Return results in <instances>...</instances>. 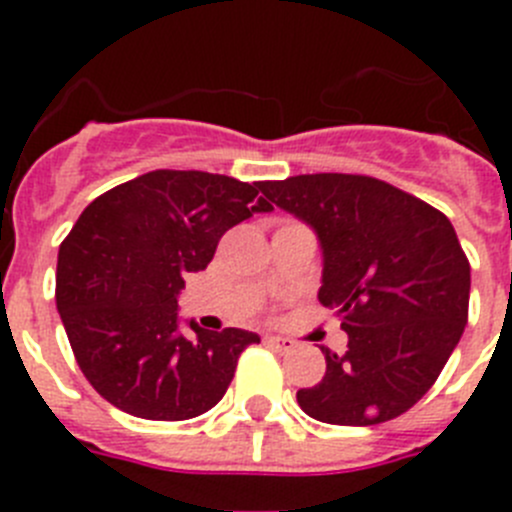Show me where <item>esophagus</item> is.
I'll return each mask as SVG.
<instances>
[{"label":"esophagus","mask_w":512,"mask_h":512,"mask_svg":"<svg viewBox=\"0 0 512 512\" xmlns=\"http://www.w3.org/2000/svg\"><path fill=\"white\" fill-rule=\"evenodd\" d=\"M266 343H269L271 348L282 351V354H289V351L295 348V341H289V338H282V336H266Z\"/></svg>","instance_id":"esophagus-1"}]
</instances>
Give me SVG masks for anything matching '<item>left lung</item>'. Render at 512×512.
<instances>
[{
    "mask_svg": "<svg viewBox=\"0 0 512 512\" xmlns=\"http://www.w3.org/2000/svg\"><path fill=\"white\" fill-rule=\"evenodd\" d=\"M261 194L315 233L318 300L336 307L348 348L297 402L330 425H377L431 390L469 310V261L449 217L372 176L300 174Z\"/></svg>",
    "mask_w": 512,
    "mask_h": 512,
    "instance_id": "8db88e82",
    "label": "left lung"
}]
</instances>
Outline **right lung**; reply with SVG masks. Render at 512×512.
<instances>
[{"label":"right lung","mask_w":512,"mask_h":512,"mask_svg":"<svg viewBox=\"0 0 512 512\" xmlns=\"http://www.w3.org/2000/svg\"><path fill=\"white\" fill-rule=\"evenodd\" d=\"M261 182L158 169L81 212L61 243L56 307L76 364L122 413L189 420L223 400L259 333H212L179 315L187 274L205 269L225 230L274 207ZM188 333H183V328Z\"/></svg>","instance_id":"obj_1"}]
</instances>
